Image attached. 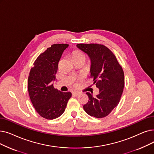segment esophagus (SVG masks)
Returning <instances> with one entry per match:
<instances>
[{"label":"esophagus","mask_w":154,"mask_h":154,"mask_svg":"<svg viewBox=\"0 0 154 154\" xmlns=\"http://www.w3.org/2000/svg\"><path fill=\"white\" fill-rule=\"evenodd\" d=\"M72 94L73 96H79L80 94V92H79L77 91H74V92H72Z\"/></svg>","instance_id":"obj_1"}]
</instances>
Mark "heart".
<instances>
[{"label":"heart","instance_id":"obj_1","mask_svg":"<svg viewBox=\"0 0 154 154\" xmlns=\"http://www.w3.org/2000/svg\"><path fill=\"white\" fill-rule=\"evenodd\" d=\"M84 57V55L83 53L81 51H74L73 53V55H72V57L73 58H78V57Z\"/></svg>","mask_w":154,"mask_h":154}]
</instances>
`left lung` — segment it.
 <instances>
[{"label": "left lung", "instance_id": "8db88e82", "mask_svg": "<svg viewBox=\"0 0 154 154\" xmlns=\"http://www.w3.org/2000/svg\"><path fill=\"white\" fill-rule=\"evenodd\" d=\"M77 47L85 53L91 60V76L99 90L94 97L87 92L88 103L84 111L97 118L108 116L118 104L123 91L124 72L112 52L103 45L77 44Z\"/></svg>", "mask_w": 154, "mask_h": 154}]
</instances>
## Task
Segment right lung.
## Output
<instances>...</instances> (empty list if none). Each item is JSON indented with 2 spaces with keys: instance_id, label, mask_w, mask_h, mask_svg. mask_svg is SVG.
Segmentation results:
<instances>
[{
  "instance_id": "add662e5",
  "label": "right lung",
  "mask_w": 154,
  "mask_h": 154,
  "mask_svg": "<svg viewBox=\"0 0 154 154\" xmlns=\"http://www.w3.org/2000/svg\"><path fill=\"white\" fill-rule=\"evenodd\" d=\"M68 44H54L39 55L31 68L28 89L31 103L38 114L44 118L53 119L65 111L70 92H61L53 87L56 81L58 65Z\"/></svg>"
}]
</instances>
